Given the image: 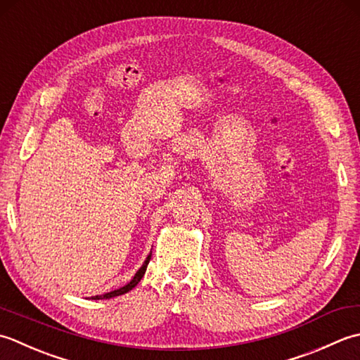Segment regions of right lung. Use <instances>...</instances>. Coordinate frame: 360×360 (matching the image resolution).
<instances>
[{
	"label": "right lung",
	"mask_w": 360,
	"mask_h": 360,
	"mask_svg": "<svg viewBox=\"0 0 360 360\" xmlns=\"http://www.w3.org/2000/svg\"><path fill=\"white\" fill-rule=\"evenodd\" d=\"M150 258H152V252L148 255V258L144 259L143 266L138 269V272L135 274V276H134V278H131L130 283H127L126 285H122V288L116 289V290L107 292V293H104V295H96V297H91V300H108V298H113V297H120V295H124V293H127L129 290L134 289L135 285H136L139 281H141V278L144 276V274H146V269H148V264H149Z\"/></svg>",
	"instance_id": "1"
}]
</instances>
